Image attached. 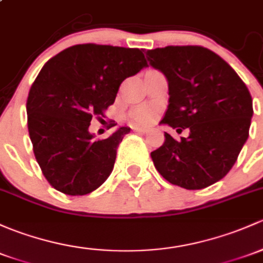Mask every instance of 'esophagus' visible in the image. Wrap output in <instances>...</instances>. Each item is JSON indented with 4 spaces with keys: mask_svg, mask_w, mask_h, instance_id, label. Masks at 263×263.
I'll return each instance as SVG.
<instances>
[{
    "mask_svg": "<svg viewBox=\"0 0 263 263\" xmlns=\"http://www.w3.org/2000/svg\"><path fill=\"white\" fill-rule=\"evenodd\" d=\"M135 131L139 132V134H146V132H147V129H145V128H135Z\"/></svg>",
    "mask_w": 263,
    "mask_h": 263,
    "instance_id": "34e87169",
    "label": "esophagus"
}]
</instances>
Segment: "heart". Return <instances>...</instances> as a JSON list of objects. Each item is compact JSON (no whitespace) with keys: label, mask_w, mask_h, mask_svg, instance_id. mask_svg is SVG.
<instances>
[{"label":"heart","mask_w":263,"mask_h":263,"mask_svg":"<svg viewBox=\"0 0 263 263\" xmlns=\"http://www.w3.org/2000/svg\"><path fill=\"white\" fill-rule=\"evenodd\" d=\"M155 117V109L151 107L142 106L132 110L131 115H129V120L135 126H146V124H150L153 122Z\"/></svg>","instance_id":"b5f03b06"}]
</instances>
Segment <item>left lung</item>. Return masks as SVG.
Returning a JSON list of instances; mask_svg holds the SVG:
<instances>
[{"label": "left lung", "mask_w": 263, "mask_h": 263, "mask_svg": "<svg viewBox=\"0 0 263 263\" xmlns=\"http://www.w3.org/2000/svg\"><path fill=\"white\" fill-rule=\"evenodd\" d=\"M150 64L168 82V106L161 123L189 136L165 132L151 153L155 167L168 182L187 190L214 184L229 173L248 139L252 97L226 60L198 45L146 51Z\"/></svg>", "instance_id": "left-lung-1"}]
</instances>
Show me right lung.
<instances>
[{
  "mask_svg": "<svg viewBox=\"0 0 263 263\" xmlns=\"http://www.w3.org/2000/svg\"><path fill=\"white\" fill-rule=\"evenodd\" d=\"M147 66L142 50L79 44L45 63L30 88L27 128L44 176L66 195H85L112 173L128 127L93 140L88 127L102 120L121 83Z\"/></svg>",
  "mask_w": 263,
  "mask_h": 263,
  "instance_id": "add662e5",
  "label": "right lung"
}]
</instances>
